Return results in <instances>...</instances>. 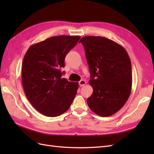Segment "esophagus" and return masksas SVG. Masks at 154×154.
Instances as JSON below:
<instances>
[{
    "label": "esophagus",
    "instance_id": "obj_1",
    "mask_svg": "<svg viewBox=\"0 0 154 154\" xmlns=\"http://www.w3.org/2000/svg\"><path fill=\"white\" fill-rule=\"evenodd\" d=\"M85 84H86V82L85 80H80V82H79V85H80V87L84 86Z\"/></svg>",
    "mask_w": 154,
    "mask_h": 154
}]
</instances>
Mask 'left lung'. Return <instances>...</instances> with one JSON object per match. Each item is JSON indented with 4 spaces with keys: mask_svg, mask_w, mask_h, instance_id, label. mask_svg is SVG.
<instances>
[{
    "mask_svg": "<svg viewBox=\"0 0 154 154\" xmlns=\"http://www.w3.org/2000/svg\"><path fill=\"white\" fill-rule=\"evenodd\" d=\"M82 43L91 73V96L87 99L91 110L101 117L122 108L132 89L131 61L122 45L102 36L82 37Z\"/></svg>",
    "mask_w": 154,
    "mask_h": 154,
    "instance_id": "obj_1",
    "label": "left lung"
}]
</instances>
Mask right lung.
<instances>
[{
    "mask_svg": "<svg viewBox=\"0 0 154 154\" xmlns=\"http://www.w3.org/2000/svg\"><path fill=\"white\" fill-rule=\"evenodd\" d=\"M80 36L50 37L31 45L23 59L22 85L27 98L39 112L56 117L66 112L76 96L78 82L62 78L64 60Z\"/></svg>",
    "mask_w": 154,
    "mask_h": 154,
    "instance_id": "add662e5",
    "label": "right lung"
}]
</instances>
